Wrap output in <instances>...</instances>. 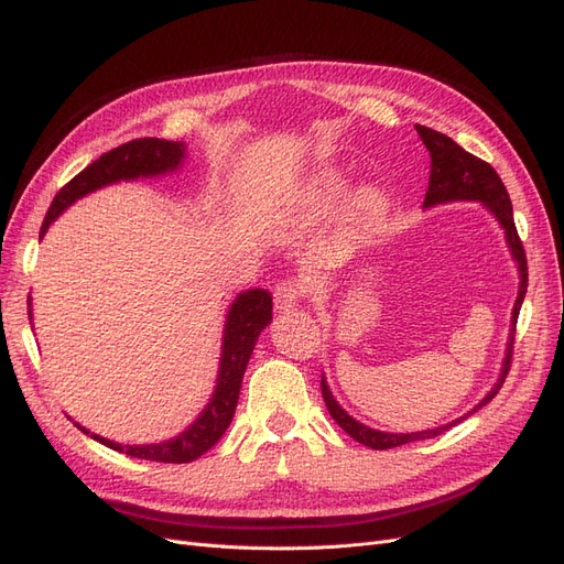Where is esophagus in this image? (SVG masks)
<instances>
[{
  "label": "esophagus",
  "instance_id": "obj_1",
  "mask_svg": "<svg viewBox=\"0 0 564 564\" xmlns=\"http://www.w3.org/2000/svg\"><path fill=\"white\" fill-rule=\"evenodd\" d=\"M305 292V284L299 278H286L275 286V308L278 311H292L299 305Z\"/></svg>",
  "mask_w": 564,
  "mask_h": 564
}]
</instances>
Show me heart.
<instances>
[{
  "mask_svg": "<svg viewBox=\"0 0 564 564\" xmlns=\"http://www.w3.org/2000/svg\"><path fill=\"white\" fill-rule=\"evenodd\" d=\"M338 187H340V183L338 181H334V178H327L324 181V191H327V195L332 197V195H336L338 193ZM362 209L367 212V214H379L381 212V197L379 195H373V193H369V195H365L362 197Z\"/></svg>",
  "mask_w": 564,
  "mask_h": 564,
  "instance_id": "obj_1",
  "label": "heart"
}]
</instances>
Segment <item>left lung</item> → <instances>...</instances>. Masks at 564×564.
<instances>
[{"label":"left lung","instance_id":"left-lung-1","mask_svg":"<svg viewBox=\"0 0 564 564\" xmlns=\"http://www.w3.org/2000/svg\"><path fill=\"white\" fill-rule=\"evenodd\" d=\"M416 131L421 135L423 145L431 152V178H429V191H425V202H423L425 207H431V204H440V202H452V199L485 202L487 207L494 212V216L499 218V224L503 226L508 247H510V251H513L518 268H520V292H518V301L513 308V329H510V338H508L510 344L506 350L501 379L497 386H494L489 395L475 406V409H480L501 390L508 371H510V365H513L516 324H518V315H520L522 301L527 294V253H524V247H522V240H520L516 220H513V204H510L506 185H503L501 176L494 172V166L480 158L470 155V152H466L458 143H454L449 135L440 133L431 127L416 124ZM322 398H324V404H327V409H329L332 419L340 425V429H344L352 440L360 442V445L371 447V449H392L400 445H409V442H416V440L437 437L440 433H445L447 429H452V425H456V423H449V425H442V429L423 431V433H404V435L381 433V431L367 429V425H362L360 421L348 416L334 400V395L329 392V386L324 379H322Z\"/></svg>","mask_w":564,"mask_h":564}]
</instances>
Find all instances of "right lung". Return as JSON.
Masks as SVG:
<instances>
[{
	"instance_id": "obj_1",
	"label": "right lung",
	"mask_w": 564,
	"mask_h": 564,
	"mask_svg": "<svg viewBox=\"0 0 564 564\" xmlns=\"http://www.w3.org/2000/svg\"><path fill=\"white\" fill-rule=\"evenodd\" d=\"M183 152L185 148L181 141H164V139H135L106 152V155H100L87 169H82L75 178H70L61 187L44 216L40 235H44L51 220H54L65 207H70L77 197L115 181L152 176V174L166 172V169H176ZM270 319H272V296L270 292H265V289H251V292L237 296L226 322L224 355H220L218 386H216L214 398L207 404V409L202 412V416L176 440L162 442V445L122 447V445H115V442L106 437H98V435H91V437L110 449L124 452L133 458L160 460V464H191V460L199 458L204 452H209L216 445L220 435H224L230 425L237 398H240L245 369L251 357V350L256 346V338H259V334L268 327Z\"/></svg>"
}]
</instances>
